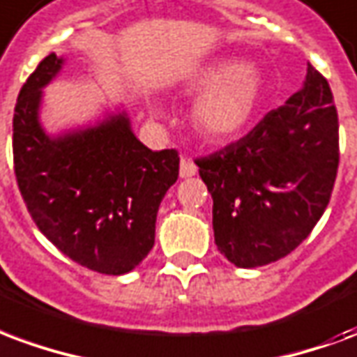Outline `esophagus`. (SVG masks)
<instances>
[{
  "label": "esophagus",
  "mask_w": 357,
  "mask_h": 357,
  "mask_svg": "<svg viewBox=\"0 0 357 357\" xmlns=\"http://www.w3.org/2000/svg\"><path fill=\"white\" fill-rule=\"evenodd\" d=\"M197 174V165L189 158H181L179 162V178H192Z\"/></svg>",
  "instance_id": "34e87169"
}]
</instances>
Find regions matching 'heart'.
Returning <instances> with one entry per match:
<instances>
[{"label":"heart","instance_id":"heart-1","mask_svg":"<svg viewBox=\"0 0 357 357\" xmlns=\"http://www.w3.org/2000/svg\"><path fill=\"white\" fill-rule=\"evenodd\" d=\"M185 86L200 92L191 113L195 128L206 139L225 142L250 125L259 105L263 79L252 66L221 60L195 71Z\"/></svg>","mask_w":357,"mask_h":357}]
</instances>
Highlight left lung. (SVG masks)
Wrapping results in <instances>:
<instances>
[{
    "instance_id": "1",
    "label": "left lung",
    "mask_w": 357,
    "mask_h": 357,
    "mask_svg": "<svg viewBox=\"0 0 357 357\" xmlns=\"http://www.w3.org/2000/svg\"><path fill=\"white\" fill-rule=\"evenodd\" d=\"M197 166L219 252L240 268L286 257L326 212L337 178L339 117L326 77L308 66L286 104Z\"/></svg>"
}]
</instances>
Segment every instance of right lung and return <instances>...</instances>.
I'll list each match as a JSON object with an SVG mask.
<instances>
[{
    "instance_id": "add662e5",
    "label": "right lung",
    "mask_w": 357,
    "mask_h": 357,
    "mask_svg": "<svg viewBox=\"0 0 357 357\" xmlns=\"http://www.w3.org/2000/svg\"><path fill=\"white\" fill-rule=\"evenodd\" d=\"M62 66L64 58L51 52L18 94V189L39 231L71 261L102 274H126L155 244L158 206L179 174L178 151L145 147L125 109L47 134L39 119L43 89Z\"/></svg>"
}]
</instances>
